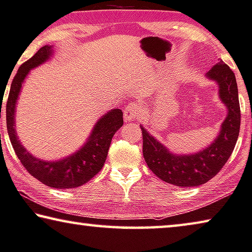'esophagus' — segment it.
Segmentation results:
<instances>
[{
    "label": "esophagus",
    "instance_id": "34e87169",
    "mask_svg": "<svg viewBox=\"0 0 252 252\" xmlns=\"http://www.w3.org/2000/svg\"><path fill=\"white\" fill-rule=\"evenodd\" d=\"M139 114H140V106L136 103H131L126 107L125 112V120L126 122H130L136 120Z\"/></svg>",
    "mask_w": 252,
    "mask_h": 252
}]
</instances>
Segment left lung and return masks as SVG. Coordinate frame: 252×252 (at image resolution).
Here are the masks:
<instances>
[{
  "instance_id": "obj_1",
  "label": "left lung",
  "mask_w": 252,
  "mask_h": 252,
  "mask_svg": "<svg viewBox=\"0 0 252 252\" xmlns=\"http://www.w3.org/2000/svg\"><path fill=\"white\" fill-rule=\"evenodd\" d=\"M207 77L220 87V97L227 107V116L215 141L202 152L188 156H176L150 136L144 127L142 154L150 171L163 181L178 187H197L208 182L222 170L233 153L241 125L238 85L230 66L220 61Z\"/></svg>"
}]
</instances>
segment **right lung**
I'll return each mask as SVG.
<instances>
[{
    "instance_id": "1",
    "label": "right lung",
    "mask_w": 252,
    "mask_h": 252,
    "mask_svg": "<svg viewBox=\"0 0 252 252\" xmlns=\"http://www.w3.org/2000/svg\"><path fill=\"white\" fill-rule=\"evenodd\" d=\"M51 53V47L45 45L18 69L11 84L6 102V127L14 153L30 175L45 186L55 189H71L87 183L102 170L106 160L112 138L123 125V113L119 108L107 112V114L99 119V121L95 125L87 144L65 159L59 162H44L30 155L17 139L14 130V111L22 81L29 70L46 61Z\"/></svg>"
}]
</instances>
